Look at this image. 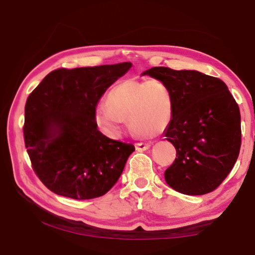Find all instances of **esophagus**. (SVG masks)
<instances>
[{"instance_id": "34e87169", "label": "esophagus", "mask_w": 255, "mask_h": 255, "mask_svg": "<svg viewBox=\"0 0 255 255\" xmlns=\"http://www.w3.org/2000/svg\"><path fill=\"white\" fill-rule=\"evenodd\" d=\"M134 147H136L137 151H145V150H148L151 147V143L150 142H147V143L138 142V143L134 144Z\"/></svg>"}]
</instances>
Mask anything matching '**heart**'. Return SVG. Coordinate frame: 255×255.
Segmentation results:
<instances>
[{
    "label": "heart",
    "mask_w": 255,
    "mask_h": 255,
    "mask_svg": "<svg viewBox=\"0 0 255 255\" xmlns=\"http://www.w3.org/2000/svg\"><path fill=\"white\" fill-rule=\"evenodd\" d=\"M174 101L163 81L125 80L108 92L106 105L96 107L94 118L107 136H121L125 121L137 133L152 137L169 127Z\"/></svg>",
    "instance_id": "1"
}]
</instances>
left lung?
I'll list each match as a JSON object with an SVG mask.
<instances>
[{"instance_id":"8db88e82","label":"left lung","mask_w":255,"mask_h":255,"mask_svg":"<svg viewBox=\"0 0 255 255\" xmlns=\"http://www.w3.org/2000/svg\"><path fill=\"white\" fill-rule=\"evenodd\" d=\"M141 75L163 81L174 101L165 137L177 158L164 172L167 185L192 196L213 192L240 152L241 116L234 96L220 79L195 70L154 67Z\"/></svg>"}]
</instances>
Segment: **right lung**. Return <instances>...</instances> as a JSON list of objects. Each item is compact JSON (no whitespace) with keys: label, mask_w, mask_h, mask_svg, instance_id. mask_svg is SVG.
<instances>
[{"label":"right lung","mask_w":255,"mask_h":255,"mask_svg":"<svg viewBox=\"0 0 255 255\" xmlns=\"http://www.w3.org/2000/svg\"><path fill=\"white\" fill-rule=\"evenodd\" d=\"M131 62L58 69L31 92L24 138L32 169L51 192L73 199L103 196L115 185L133 151L104 136L95 107Z\"/></svg>","instance_id":"obj_1"}]
</instances>
